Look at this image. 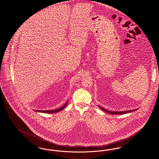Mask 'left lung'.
Masks as SVG:
<instances>
[{"label":"left lung","instance_id":"1","mask_svg":"<svg viewBox=\"0 0 159 159\" xmlns=\"http://www.w3.org/2000/svg\"><path fill=\"white\" fill-rule=\"evenodd\" d=\"M99 107L101 108V109H102L103 111H104L105 112H107L108 114H114V115H122V114H125L127 113H129V112H131L133 111H137L138 109H133V110H128V111H108L107 109H105V108H102L101 106L99 105Z\"/></svg>","mask_w":159,"mask_h":159}]
</instances>
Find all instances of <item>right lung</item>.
I'll use <instances>...</instances> for the list:
<instances>
[{
  "label": "right lung",
  "instance_id": "1",
  "mask_svg": "<svg viewBox=\"0 0 159 159\" xmlns=\"http://www.w3.org/2000/svg\"><path fill=\"white\" fill-rule=\"evenodd\" d=\"M67 103H68V102H66L63 107H60V108H58V109H53V110H45V111L44 110H43V111H42V110H34V111H36V112H43V113H46V114H54V113L58 112L61 111V110H63V109H64V108L67 106Z\"/></svg>",
  "mask_w": 159,
  "mask_h": 159
}]
</instances>
